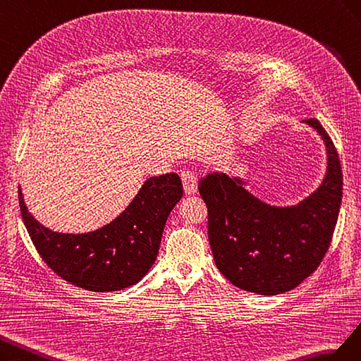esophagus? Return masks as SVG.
<instances>
[{"instance_id": "obj_1", "label": "esophagus", "mask_w": 361, "mask_h": 361, "mask_svg": "<svg viewBox=\"0 0 361 361\" xmlns=\"http://www.w3.org/2000/svg\"><path fill=\"white\" fill-rule=\"evenodd\" d=\"M181 183H183V189L186 195H195L198 190V183H197V177L189 171L181 173Z\"/></svg>"}]
</instances>
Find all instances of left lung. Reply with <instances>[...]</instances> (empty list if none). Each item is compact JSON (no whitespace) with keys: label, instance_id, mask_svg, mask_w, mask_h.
Returning <instances> with one entry per match:
<instances>
[{"label":"left lung","instance_id":"8db88e82","mask_svg":"<svg viewBox=\"0 0 361 361\" xmlns=\"http://www.w3.org/2000/svg\"><path fill=\"white\" fill-rule=\"evenodd\" d=\"M326 148V173L312 195L289 207L266 204L246 181L213 172L200 181L209 210V240L222 275L242 290L280 295L300 286L321 264L342 204V166L334 143L317 119L302 121Z\"/></svg>","mask_w":361,"mask_h":361}]
</instances>
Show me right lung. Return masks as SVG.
Instances as JSON below:
<instances>
[{"instance_id":"add662e5","label":"right lung","mask_w":361,"mask_h":361,"mask_svg":"<svg viewBox=\"0 0 361 361\" xmlns=\"http://www.w3.org/2000/svg\"><path fill=\"white\" fill-rule=\"evenodd\" d=\"M181 197L177 173L151 177L118 218L81 234L57 233L36 221L20 188L19 207L37 252L59 276L90 292H118L148 274L168 216Z\"/></svg>"}]
</instances>
